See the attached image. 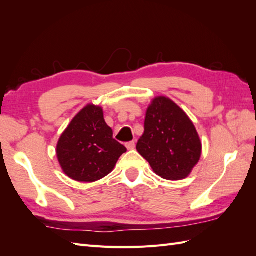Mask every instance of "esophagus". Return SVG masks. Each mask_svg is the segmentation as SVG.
Masks as SVG:
<instances>
[{"label": "esophagus", "mask_w": 256, "mask_h": 256, "mask_svg": "<svg viewBox=\"0 0 256 256\" xmlns=\"http://www.w3.org/2000/svg\"><path fill=\"white\" fill-rule=\"evenodd\" d=\"M134 146H136V143L132 141V142H128V143H126V147H127V150H134Z\"/></svg>", "instance_id": "1"}]
</instances>
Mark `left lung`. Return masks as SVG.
<instances>
[{"label":"left lung","instance_id":"left-lung-1","mask_svg":"<svg viewBox=\"0 0 256 256\" xmlns=\"http://www.w3.org/2000/svg\"><path fill=\"white\" fill-rule=\"evenodd\" d=\"M136 150L158 176L182 180L200 161L202 142L182 108L166 96H157L146 110L144 134L138 138Z\"/></svg>","mask_w":256,"mask_h":256}]
</instances>
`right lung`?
<instances>
[{
  "label": "right lung",
  "instance_id": "add662e5",
  "mask_svg": "<svg viewBox=\"0 0 256 256\" xmlns=\"http://www.w3.org/2000/svg\"><path fill=\"white\" fill-rule=\"evenodd\" d=\"M126 147L115 141L100 106L88 104L60 134L56 157L62 171L80 182H94L109 175Z\"/></svg>",
  "mask_w": 256,
  "mask_h": 256
}]
</instances>
